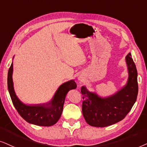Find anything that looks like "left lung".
<instances>
[{
  "instance_id": "1",
  "label": "left lung",
  "mask_w": 147,
  "mask_h": 147,
  "mask_svg": "<svg viewBox=\"0 0 147 147\" xmlns=\"http://www.w3.org/2000/svg\"><path fill=\"white\" fill-rule=\"evenodd\" d=\"M128 70L126 85L116 94L107 98H101L81 87L83 95L82 111L86 122L91 126L105 127L122 120L134 104L138 95L137 70L131 54L126 56Z\"/></svg>"
}]
</instances>
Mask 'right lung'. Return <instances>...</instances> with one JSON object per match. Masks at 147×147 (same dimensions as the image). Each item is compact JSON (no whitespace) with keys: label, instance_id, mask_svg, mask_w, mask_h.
<instances>
[{"label":"right lung","instance_id":"1","mask_svg":"<svg viewBox=\"0 0 147 147\" xmlns=\"http://www.w3.org/2000/svg\"><path fill=\"white\" fill-rule=\"evenodd\" d=\"M13 63L8 72V89L11 100L19 115L26 122L38 126H50L55 124L61 116L66 94L70 90L77 88V84L71 80L62 84L56 91L52 101L37 105H25L18 99L13 88Z\"/></svg>","mask_w":147,"mask_h":147}]
</instances>
